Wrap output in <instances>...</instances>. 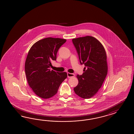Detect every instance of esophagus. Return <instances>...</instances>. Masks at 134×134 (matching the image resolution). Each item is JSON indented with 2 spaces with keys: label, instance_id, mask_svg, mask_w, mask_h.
<instances>
[{
  "label": "esophagus",
  "instance_id": "1",
  "mask_svg": "<svg viewBox=\"0 0 134 134\" xmlns=\"http://www.w3.org/2000/svg\"><path fill=\"white\" fill-rule=\"evenodd\" d=\"M67 77H75V74L73 73H67Z\"/></svg>",
  "mask_w": 134,
  "mask_h": 134
}]
</instances>
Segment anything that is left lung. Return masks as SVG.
<instances>
[{"instance_id": "1", "label": "left lung", "mask_w": 134, "mask_h": 134, "mask_svg": "<svg viewBox=\"0 0 134 134\" xmlns=\"http://www.w3.org/2000/svg\"><path fill=\"white\" fill-rule=\"evenodd\" d=\"M80 62L85 64L83 73L77 76L79 83L74 90L79 96L89 99L101 88L108 73L105 49L93 37L87 36L72 39Z\"/></svg>"}]
</instances>
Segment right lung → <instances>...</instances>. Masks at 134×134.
Segmentation results:
<instances>
[{"mask_svg":"<svg viewBox=\"0 0 134 134\" xmlns=\"http://www.w3.org/2000/svg\"><path fill=\"white\" fill-rule=\"evenodd\" d=\"M66 41L64 39L46 38L37 41L29 51L25 73L29 85L40 97L48 99L53 96L67 77L66 72L49 69L51 61L56 60L57 53Z\"/></svg>","mask_w":134,"mask_h":134,"instance_id":"right-lung-1","label":"right lung"}]
</instances>
